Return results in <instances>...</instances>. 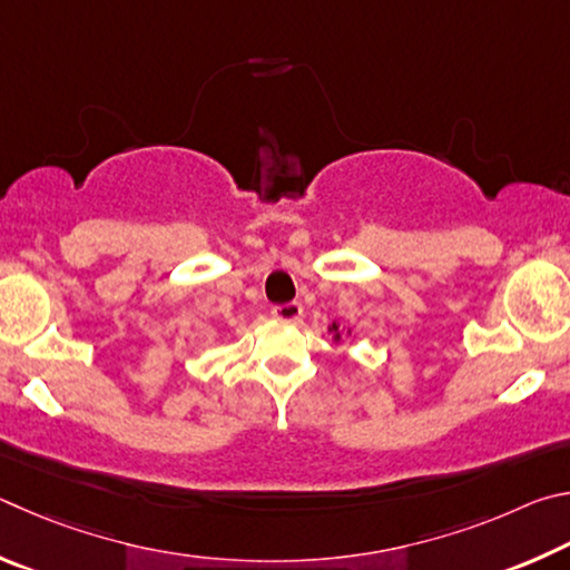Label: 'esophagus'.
I'll return each instance as SVG.
<instances>
[{
    "instance_id": "obj_1",
    "label": "esophagus",
    "mask_w": 570,
    "mask_h": 570,
    "mask_svg": "<svg viewBox=\"0 0 570 570\" xmlns=\"http://www.w3.org/2000/svg\"><path fill=\"white\" fill-rule=\"evenodd\" d=\"M273 315L277 321H287V323H297L303 317V305L293 301V303H285V305H275L273 307Z\"/></svg>"
}]
</instances>
